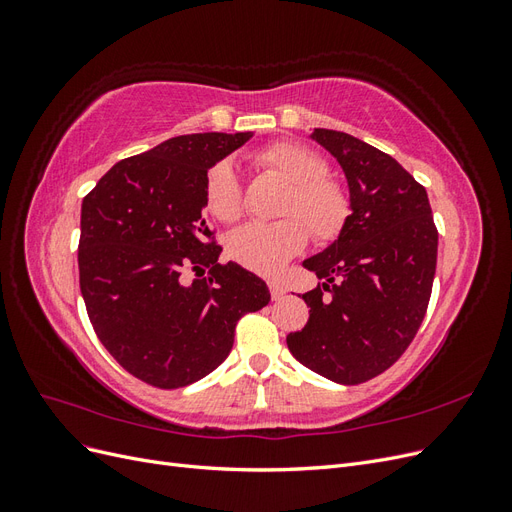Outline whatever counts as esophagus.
<instances>
[{
	"label": "esophagus",
	"instance_id": "1",
	"mask_svg": "<svg viewBox=\"0 0 512 512\" xmlns=\"http://www.w3.org/2000/svg\"><path fill=\"white\" fill-rule=\"evenodd\" d=\"M269 290H271V297H273V301L282 299L284 294H286L284 284H282V282H277V280H271V282H269Z\"/></svg>",
	"mask_w": 512,
	"mask_h": 512
}]
</instances>
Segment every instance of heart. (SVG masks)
<instances>
[{"label": "heart", "instance_id": "heart-1", "mask_svg": "<svg viewBox=\"0 0 512 512\" xmlns=\"http://www.w3.org/2000/svg\"><path fill=\"white\" fill-rule=\"evenodd\" d=\"M262 175L286 183L277 205L280 222L247 224L226 239V254L245 269L258 273L280 271L303 252L309 231L318 245L342 235L350 220V196L344 185L327 175V162L316 151L294 141H275L250 153ZM205 207L218 222L232 224L243 215V188L228 162H218L205 177Z\"/></svg>", "mask_w": 512, "mask_h": 512}]
</instances>
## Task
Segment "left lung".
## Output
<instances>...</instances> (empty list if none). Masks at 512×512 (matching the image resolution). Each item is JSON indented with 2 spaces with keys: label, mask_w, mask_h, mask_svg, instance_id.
I'll list each match as a JSON object with an SVG mask.
<instances>
[{
  "label": "left lung",
  "mask_w": 512,
  "mask_h": 512,
  "mask_svg": "<svg viewBox=\"0 0 512 512\" xmlns=\"http://www.w3.org/2000/svg\"><path fill=\"white\" fill-rule=\"evenodd\" d=\"M342 164L350 220L303 267L324 280L303 294L309 320L286 337L294 359L339 384L380 376L406 352L425 318L438 260L427 192L389 153L346 132L314 128Z\"/></svg>",
  "instance_id": "8db88e82"
}]
</instances>
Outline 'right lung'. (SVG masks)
Wrapping results in <instances>:
<instances>
[{"instance_id":"add662e5","label":"right lung","mask_w":512,"mask_h":512,"mask_svg":"<svg viewBox=\"0 0 512 512\" xmlns=\"http://www.w3.org/2000/svg\"><path fill=\"white\" fill-rule=\"evenodd\" d=\"M250 136L168 138L117 162L83 198L79 282L91 327L128 374L156 389L211 374L239 318L271 301L260 277L218 262L222 247L203 215L209 168ZM188 270L199 277L185 285Z\"/></svg>"}]
</instances>
